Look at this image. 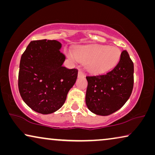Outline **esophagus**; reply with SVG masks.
Returning a JSON list of instances; mask_svg holds the SVG:
<instances>
[{
  "instance_id": "esophagus-1",
  "label": "esophagus",
  "mask_w": 155,
  "mask_h": 155,
  "mask_svg": "<svg viewBox=\"0 0 155 155\" xmlns=\"http://www.w3.org/2000/svg\"><path fill=\"white\" fill-rule=\"evenodd\" d=\"M84 74L82 71H79L78 72V78H82V77H84Z\"/></svg>"
}]
</instances>
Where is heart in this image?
I'll return each mask as SVG.
<instances>
[{
    "label": "heart",
    "mask_w": 155,
    "mask_h": 155,
    "mask_svg": "<svg viewBox=\"0 0 155 155\" xmlns=\"http://www.w3.org/2000/svg\"><path fill=\"white\" fill-rule=\"evenodd\" d=\"M73 61L86 63V68L92 75L107 73L116 66L120 57V51L114 46L88 45L76 48L75 54L68 52Z\"/></svg>",
    "instance_id": "b5f03b06"
}]
</instances>
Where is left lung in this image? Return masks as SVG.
Masks as SVG:
<instances>
[{
    "instance_id": "left-lung-1",
    "label": "left lung",
    "mask_w": 155,
    "mask_h": 155,
    "mask_svg": "<svg viewBox=\"0 0 155 155\" xmlns=\"http://www.w3.org/2000/svg\"><path fill=\"white\" fill-rule=\"evenodd\" d=\"M134 65L126 51L119 62L104 75L87 76L85 102L90 111L108 116L120 109L130 97L134 82Z\"/></svg>"
}]
</instances>
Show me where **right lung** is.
<instances>
[{
    "label": "right lung",
    "mask_w": 155,
    "mask_h": 155,
    "mask_svg": "<svg viewBox=\"0 0 155 155\" xmlns=\"http://www.w3.org/2000/svg\"><path fill=\"white\" fill-rule=\"evenodd\" d=\"M56 40L32 41L21 56L18 88L23 101L36 112L52 114L63 105L78 78V70L63 66L65 56Z\"/></svg>",
    "instance_id": "right-lung-1"
}]
</instances>
